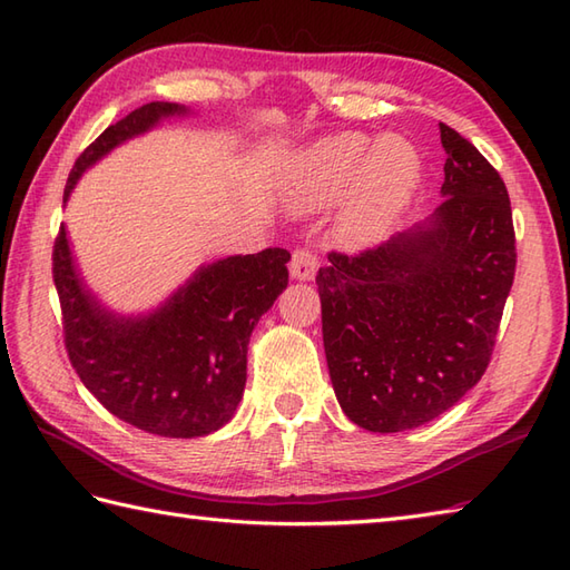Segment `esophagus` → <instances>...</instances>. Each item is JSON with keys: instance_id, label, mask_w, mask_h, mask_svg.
Instances as JSON below:
<instances>
[{"instance_id": "obj_1", "label": "esophagus", "mask_w": 570, "mask_h": 570, "mask_svg": "<svg viewBox=\"0 0 570 570\" xmlns=\"http://www.w3.org/2000/svg\"><path fill=\"white\" fill-rule=\"evenodd\" d=\"M288 272L296 282H313V276L318 272V257L308 249H296L288 262Z\"/></svg>"}]
</instances>
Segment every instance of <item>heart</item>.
Listing matches in <instances>:
<instances>
[{"label": "heart", "instance_id": "1", "mask_svg": "<svg viewBox=\"0 0 570 570\" xmlns=\"http://www.w3.org/2000/svg\"><path fill=\"white\" fill-rule=\"evenodd\" d=\"M423 180L416 144L386 131L370 137L337 131L301 149L286 168V196L296 208L341 202L335 235L350 247H370L392 235Z\"/></svg>", "mask_w": 570, "mask_h": 570}]
</instances>
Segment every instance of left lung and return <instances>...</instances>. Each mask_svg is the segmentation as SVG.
I'll return each mask as SVG.
<instances>
[{
	"mask_svg": "<svg viewBox=\"0 0 570 570\" xmlns=\"http://www.w3.org/2000/svg\"><path fill=\"white\" fill-rule=\"evenodd\" d=\"M439 129V208L377 249L331 252L316 276L337 404L374 433L423 426L480 382L514 282L504 180L455 129Z\"/></svg>",
	"mask_w": 570,
	"mask_h": 570,
	"instance_id": "obj_1",
	"label": "left lung"
}]
</instances>
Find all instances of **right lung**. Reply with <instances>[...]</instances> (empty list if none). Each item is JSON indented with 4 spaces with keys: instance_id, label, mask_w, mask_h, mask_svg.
<instances>
[{
    "instance_id": "add662e5",
    "label": "right lung",
    "mask_w": 570,
    "mask_h": 570,
    "mask_svg": "<svg viewBox=\"0 0 570 570\" xmlns=\"http://www.w3.org/2000/svg\"><path fill=\"white\" fill-rule=\"evenodd\" d=\"M188 115L186 105L149 102L107 127L72 166L63 205L82 174L112 149ZM288 259L292 254L274 247L200 264L159 306L119 313L85 282L68 227L60 225L53 282L80 382L110 414L164 439L223 429L245 392L249 335L286 288Z\"/></svg>"
}]
</instances>
